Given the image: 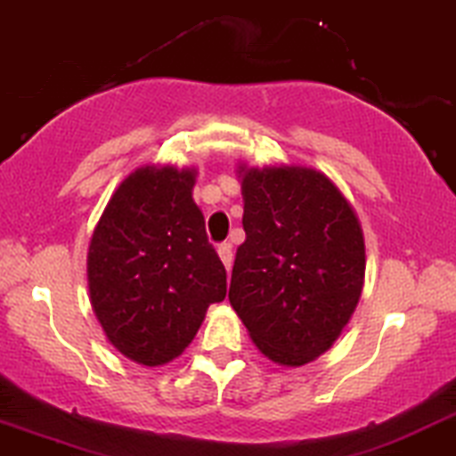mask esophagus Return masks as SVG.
I'll return each mask as SVG.
<instances>
[{
  "label": "esophagus",
  "instance_id": "obj_1",
  "mask_svg": "<svg viewBox=\"0 0 456 456\" xmlns=\"http://www.w3.org/2000/svg\"><path fill=\"white\" fill-rule=\"evenodd\" d=\"M218 257H220V262L224 264V268L232 270V266H233V251H232V244H220V247H218Z\"/></svg>",
  "mask_w": 456,
  "mask_h": 456
}]
</instances>
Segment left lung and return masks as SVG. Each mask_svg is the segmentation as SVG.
Returning a JSON list of instances; mask_svg holds the SVG:
<instances>
[{"label": "left lung", "mask_w": 456, "mask_h": 456, "mask_svg": "<svg viewBox=\"0 0 456 456\" xmlns=\"http://www.w3.org/2000/svg\"><path fill=\"white\" fill-rule=\"evenodd\" d=\"M247 240L233 262L229 303L264 357L314 362L342 335L366 277L357 212L312 167L238 164Z\"/></svg>", "instance_id": "left-lung-1"}]
</instances>
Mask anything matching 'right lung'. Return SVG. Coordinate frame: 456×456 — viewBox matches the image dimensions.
<instances>
[{
	"label": "right lung",
	"mask_w": 456,
	"mask_h": 456,
	"mask_svg": "<svg viewBox=\"0 0 456 456\" xmlns=\"http://www.w3.org/2000/svg\"><path fill=\"white\" fill-rule=\"evenodd\" d=\"M197 168L147 164L118 183L88 247L90 305L123 357L164 366L188 348L227 273L192 199Z\"/></svg>",
	"instance_id": "right-lung-1"
}]
</instances>
